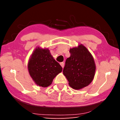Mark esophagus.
Instances as JSON below:
<instances>
[{
    "label": "esophagus",
    "instance_id": "34e87169",
    "mask_svg": "<svg viewBox=\"0 0 120 120\" xmlns=\"http://www.w3.org/2000/svg\"><path fill=\"white\" fill-rule=\"evenodd\" d=\"M60 65H61V66L62 67V68H64V62H61V63H60Z\"/></svg>",
    "mask_w": 120,
    "mask_h": 120
}]
</instances>
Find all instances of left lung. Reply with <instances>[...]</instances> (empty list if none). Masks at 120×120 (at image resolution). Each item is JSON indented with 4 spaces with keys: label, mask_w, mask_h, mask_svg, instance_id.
<instances>
[{
    "label": "left lung",
    "mask_w": 120,
    "mask_h": 120,
    "mask_svg": "<svg viewBox=\"0 0 120 120\" xmlns=\"http://www.w3.org/2000/svg\"><path fill=\"white\" fill-rule=\"evenodd\" d=\"M70 56L67 59L63 74L69 85L74 89L86 87L94 78L96 66L94 59L82 44L70 49Z\"/></svg>",
    "instance_id": "1"
}]
</instances>
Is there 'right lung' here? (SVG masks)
Wrapping results in <instances>:
<instances>
[{
    "label": "right lung",
    "mask_w": 120,
    "mask_h": 120,
    "mask_svg": "<svg viewBox=\"0 0 120 120\" xmlns=\"http://www.w3.org/2000/svg\"><path fill=\"white\" fill-rule=\"evenodd\" d=\"M30 76L38 86L46 87L52 84L62 68L54 59L47 49L38 47L32 53L28 64Z\"/></svg>",
    "instance_id": "right-lung-1"
}]
</instances>
